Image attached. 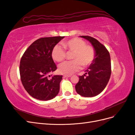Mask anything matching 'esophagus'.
<instances>
[{"mask_svg": "<svg viewBox=\"0 0 135 135\" xmlns=\"http://www.w3.org/2000/svg\"><path fill=\"white\" fill-rule=\"evenodd\" d=\"M71 75H64V78H68V77H70Z\"/></svg>", "mask_w": 135, "mask_h": 135, "instance_id": "obj_1", "label": "esophagus"}]
</instances>
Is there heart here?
Listing matches in <instances>:
<instances>
[{
    "label": "heart",
    "mask_w": 135,
    "mask_h": 135,
    "mask_svg": "<svg viewBox=\"0 0 135 135\" xmlns=\"http://www.w3.org/2000/svg\"><path fill=\"white\" fill-rule=\"evenodd\" d=\"M63 47L69 52H73V59L61 64L59 71L61 74L70 75L80 70L81 65L87 67L91 65L95 57V50L91 45L86 44L84 40L74 38L62 43ZM52 57L57 62H61L67 57V53L63 48L56 45L53 48Z\"/></svg>",
    "instance_id": "obj_1"
}]
</instances>
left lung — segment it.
Masks as SVG:
<instances>
[{"mask_svg": "<svg viewBox=\"0 0 135 135\" xmlns=\"http://www.w3.org/2000/svg\"><path fill=\"white\" fill-rule=\"evenodd\" d=\"M92 44L95 50V57L85 74L79 76L75 85L76 92L83 97H93L103 91L111 75V61L108 50L103 44L89 36H80Z\"/></svg>", "mask_w": 135, "mask_h": 135, "instance_id": "8db88e82", "label": "left lung"}]
</instances>
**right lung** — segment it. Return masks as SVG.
Here are the masks:
<instances>
[{"label": "right lung", "mask_w": 135, "mask_h": 135, "mask_svg": "<svg viewBox=\"0 0 135 135\" xmlns=\"http://www.w3.org/2000/svg\"><path fill=\"white\" fill-rule=\"evenodd\" d=\"M64 38H39L28 47L22 56L20 64L21 82L27 93L36 99L50 100L59 92L62 75L50 74L57 69L51 53L53 48Z\"/></svg>", "instance_id": "right-lung-1"}]
</instances>
